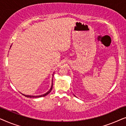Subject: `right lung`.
I'll return each mask as SVG.
<instances>
[{
    "label": "right lung",
    "instance_id": "1",
    "mask_svg": "<svg viewBox=\"0 0 126 126\" xmlns=\"http://www.w3.org/2000/svg\"><path fill=\"white\" fill-rule=\"evenodd\" d=\"M52 88H53V82H52V85H51V87L50 88V90L48 91L47 92H46L45 94H42V95H40V96H31V95H26V94H22L23 95H24L25 96V97H30V98H38V97H44V96H45L49 94L50 92H51V91L52 90Z\"/></svg>",
    "mask_w": 126,
    "mask_h": 126
}]
</instances>
